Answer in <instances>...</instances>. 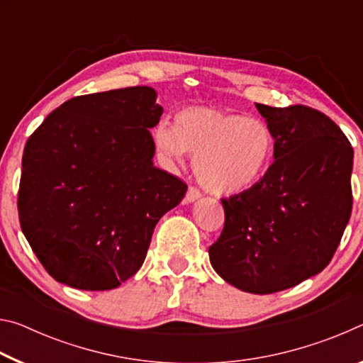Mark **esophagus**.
<instances>
[{
  "mask_svg": "<svg viewBox=\"0 0 363 363\" xmlns=\"http://www.w3.org/2000/svg\"><path fill=\"white\" fill-rule=\"evenodd\" d=\"M199 199H201L200 190L195 189V187H189L187 194H186V201H187V203H194V201H196Z\"/></svg>",
  "mask_w": 363,
  "mask_h": 363,
  "instance_id": "34e87169",
  "label": "esophagus"
}]
</instances>
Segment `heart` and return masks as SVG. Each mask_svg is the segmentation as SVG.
<instances>
[{"label":"heart","mask_w":363,"mask_h":363,"mask_svg":"<svg viewBox=\"0 0 363 363\" xmlns=\"http://www.w3.org/2000/svg\"><path fill=\"white\" fill-rule=\"evenodd\" d=\"M153 139L169 163L182 162L186 153L195 155L196 177L216 195L253 187L274 153V136L266 121L206 106L179 110L174 125L160 121Z\"/></svg>","instance_id":"b5f03b06"}]
</instances>
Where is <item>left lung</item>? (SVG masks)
<instances>
[{
    "mask_svg": "<svg viewBox=\"0 0 363 363\" xmlns=\"http://www.w3.org/2000/svg\"><path fill=\"white\" fill-rule=\"evenodd\" d=\"M274 136V163L245 192L223 200L224 229L208 253L220 279L270 294L328 266L352 210L354 149L318 110L256 104Z\"/></svg>",
    "mask_w": 363,
    "mask_h": 363,
    "instance_id": "left-lung-1",
    "label": "left lung"
}]
</instances>
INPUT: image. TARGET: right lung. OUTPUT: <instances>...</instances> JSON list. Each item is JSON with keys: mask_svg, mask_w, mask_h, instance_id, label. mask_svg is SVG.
Listing matches in <instances>:
<instances>
[{"mask_svg": "<svg viewBox=\"0 0 363 363\" xmlns=\"http://www.w3.org/2000/svg\"><path fill=\"white\" fill-rule=\"evenodd\" d=\"M162 113L150 86L112 89L64 102L28 138L17 208L54 280L113 290L144 264L160 218L187 192L153 164Z\"/></svg>", "mask_w": 363, "mask_h": 363, "instance_id": "right-lung-1", "label": "right lung"}]
</instances>
